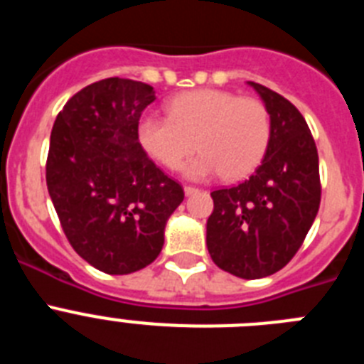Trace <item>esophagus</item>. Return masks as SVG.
Instances as JSON below:
<instances>
[{
  "label": "esophagus",
  "instance_id": "34e87169",
  "mask_svg": "<svg viewBox=\"0 0 364 364\" xmlns=\"http://www.w3.org/2000/svg\"><path fill=\"white\" fill-rule=\"evenodd\" d=\"M184 193L189 197V195H195V193H198V189H197V188H193V186H186Z\"/></svg>",
  "mask_w": 364,
  "mask_h": 364
}]
</instances>
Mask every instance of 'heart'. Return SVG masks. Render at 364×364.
<instances>
[{"label":"heart","mask_w":364,"mask_h":364,"mask_svg":"<svg viewBox=\"0 0 364 364\" xmlns=\"http://www.w3.org/2000/svg\"><path fill=\"white\" fill-rule=\"evenodd\" d=\"M138 142L151 159L167 169L186 164L184 175L205 180L222 173L239 180L253 173L264 159L272 136V118L257 98L220 89H198L167 104V118L146 114L138 122Z\"/></svg>","instance_id":"1"}]
</instances>
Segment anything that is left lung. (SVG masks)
<instances>
[{"instance_id": "8db88e82", "label": "left lung", "mask_w": 364, "mask_h": 364, "mask_svg": "<svg viewBox=\"0 0 364 364\" xmlns=\"http://www.w3.org/2000/svg\"><path fill=\"white\" fill-rule=\"evenodd\" d=\"M272 118L262 164L242 184L211 193L205 244L215 264L240 279L284 268L319 211V156L306 120L291 102L255 82Z\"/></svg>"}]
</instances>
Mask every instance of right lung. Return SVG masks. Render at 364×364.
<instances>
[{
    "instance_id": "right-lung-1",
    "label": "right lung",
    "mask_w": 364,
    "mask_h": 364,
    "mask_svg": "<svg viewBox=\"0 0 364 364\" xmlns=\"http://www.w3.org/2000/svg\"><path fill=\"white\" fill-rule=\"evenodd\" d=\"M153 87L105 78L63 105L50 133L47 189L63 233L83 260L109 275L146 268L160 255L167 218L184 200L138 142Z\"/></svg>"
}]
</instances>
